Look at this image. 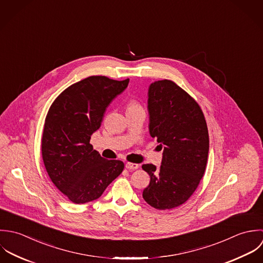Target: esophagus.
I'll return each mask as SVG.
<instances>
[{
	"label": "esophagus",
	"instance_id": "esophagus-1",
	"mask_svg": "<svg viewBox=\"0 0 263 263\" xmlns=\"http://www.w3.org/2000/svg\"><path fill=\"white\" fill-rule=\"evenodd\" d=\"M125 166H126V168L132 171V170L138 168V167H139V164H138V163H133V162H126Z\"/></svg>",
	"mask_w": 263,
	"mask_h": 263
}]
</instances>
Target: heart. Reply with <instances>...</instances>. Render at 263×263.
I'll use <instances>...</instances> for the list:
<instances>
[{"mask_svg":"<svg viewBox=\"0 0 263 263\" xmlns=\"http://www.w3.org/2000/svg\"><path fill=\"white\" fill-rule=\"evenodd\" d=\"M139 105H137L136 103H134V102H132V103H130L129 105H128V108H133V107H138Z\"/></svg>","mask_w":263,"mask_h":263,"instance_id":"obj_1","label":"heart"}]
</instances>
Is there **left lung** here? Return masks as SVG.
Listing matches in <instances>:
<instances>
[{"mask_svg":"<svg viewBox=\"0 0 263 263\" xmlns=\"http://www.w3.org/2000/svg\"><path fill=\"white\" fill-rule=\"evenodd\" d=\"M147 96L149 134L163 152L159 167L142 165L151 176L142 196L157 210H172L190 198L203 177L209 130L200 106L175 82L155 81Z\"/></svg>","mask_w":263,"mask_h":263,"instance_id":"obj_1","label":"left lung"}]
</instances>
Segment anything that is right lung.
I'll return each instance as SVG.
<instances>
[{
  "label": "right lung",
  "mask_w": 263,
  "mask_h": 263,
  "mask_svg": "<svg viewBox=\"0 0 263 263\" xmlns=\"http://www.w3.org/2000/svg\"><path fill=\"white\" fill-rule=\"evenodd\" d=\"M128 83L90 76L65 89L49 109L42 139L44 163L54 186L74 203L100 198L124 170L123 161L102 158L89 141L107 105Z\"/></svg>",
  "instance_id": "1"
}]
</instances>
